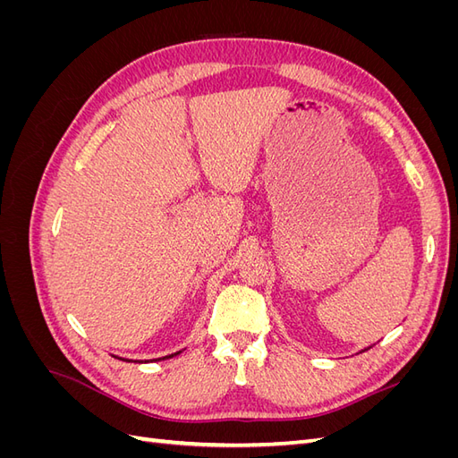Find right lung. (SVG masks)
Here are the masks:
<instances>
[{"label":"right lung","mask_w":458,"mask_h":458,"mask_svg":"<svg viewBox=\"0 0 458 458\" xmlns=\"http://www.w3.org/2000/svg\"><path fill=\"white\" fill-rule=\"evenodd\" d=\"M182 352H177V353H172V355H165V357H160V359H150V361H162V359H170V357H174V355H179ZM122 361H130V359H122ZM147 363V361H145Z\"/></svg>","instance_id":"right-lung-1"}]
</instances>
